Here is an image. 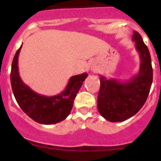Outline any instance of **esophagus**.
<instances>
[{"label":"esophagus","mask_w":161,"mask_h":161,"mask_svg":"<svg viewBox=\"0 0 161 161\" xmlns=\"http://www.w3.org/2000/svg\"><path fill=\"white\" fill-rule=\"evenodd\" d=\"M92 69H93V70H95V69H94V67H93V68H92Z\"/></svg>","instance_id":"34e87169"}]
</instances>
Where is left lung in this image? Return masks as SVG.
Listing matches in <instances>:
<instances>
[{"label": "left lung", "instance_id": "1", "mask_svg": "<svg viewBox=\"0 0 161 161\" xmlns=\"http://www.w3.org/2000/svg\"><path fill=\"white\" fill-rule=\"evenodd\" d=\"M132 40L139 54L140 65L138 74L130 80L120 81L100 77L97 109L102 117L113 123L130 119L143 107L153 83V67L148 48L141 35L134 31Z\"/></svg>", "mask_w": 161, "mask_h": 161}]
</instances>
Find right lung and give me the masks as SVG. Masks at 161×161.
Instances as JSON below:
<instances>
[{"instance_id":"obj_1","label":"right lung","mask_w":161,"mask_h":161,"mask_svg":"<svg viewBox=\"0 0 161 161\" xmlns=\"http://www.w3.org/2000/svg\"><path fill=\"white\" fill-rule=\"evenodd\" d=\"M22 46L14 55L10 73L11 86L17 102L24 113L38 123L50 125L64 120L70 114L74 99L88 74L85 72L72 76L59 94L52 97L38 94L25 85L19 76L18 55Z\"/></svg>"}]
</instances>
